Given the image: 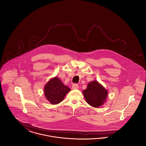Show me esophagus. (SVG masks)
Returning <instances> with one entry per match:
<instances>
[{
	"mask_svg": "<svg viewBox=\"0 0 146 146\" xmlns=\"http://www.w3.org/2000/svg\"><path fill=\"white\" fill-rule=\"evenodd\" d=\"M72 89H77L79 88V86H78V85L76 84H74L72 85Z\"/></svg>",
	"mask_w": 146,
	"mask_h": 146,
	"instance_id": "34e87169",
	"label": "esophagus"
}]
</instances>
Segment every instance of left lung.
Wrapping results in <instances>:
<instances>
[{"label": "left lung", "mask_w": 146, "mask_h": 146, "mask_svg": "<svg viewBox=\"0 0 146 146\" xmlns=\"http://www.w3.org/2000/svg\"><path fill=\"white\" fill-rule=\"evenodd\" d=\"M83 93L86 102L95 108L102 106L108 96L107 90L97 81L90 82Z\"/></svg>", "instance_id": "1"}]
</instances>
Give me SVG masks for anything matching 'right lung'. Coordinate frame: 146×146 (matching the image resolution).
<instances>
[{
  "mask_svg": "<svg viewBox=\"0 0 146 146\" xmlns=\"http://www.w3.org/2000/svg\"><path fill=\"white\" fill-rule=\"evenodd\" d=\"M70 91V88L64 85L57 77L51 79L45 85L44 89L46 99L52 104H58L62 101Z\"/></svg>",
  "mask_w": 146,
  "mask_h": 146,
  "instance_id": "right-lung-1",
  "label": "right lung"
}]
</instances>
